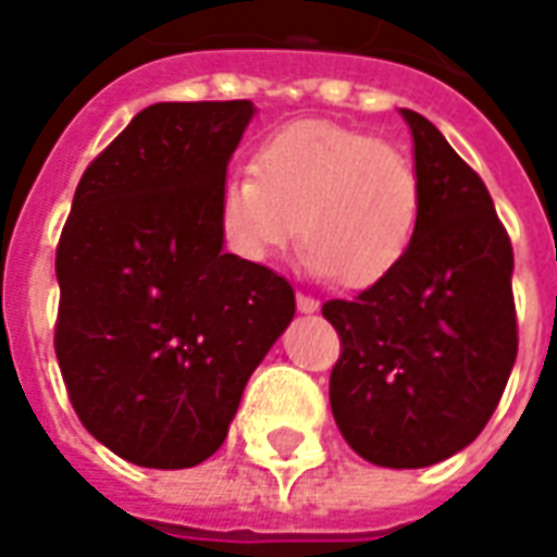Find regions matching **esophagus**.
I'll return each mask as SVG.
<instances>
[{
	"label": "esophagus",
	"mask_w": 557,
	"mask_h": 557,
	"mask_svg": "<svg viewBox=\"0 0 557 557\" xmlns=\"http://www.w3.org/2000/svg\"><path fill=\"white\" fill-rule=\"evenodd\" d=\"M295 305H298V310H301V313H317L319 310V301H313V298H310V295H305V292H298V295H295Z\"/></svg>",
	"instance_id": "34e87169"
}]
</instances>
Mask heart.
<instances>
[{
    "mask_svg": "<svg viewBox=\"0 0 557 557\" xmlns=\"http://www.w3.org/2000/svg\"><path fill=\"white\" fill-rule=\"evenodd\" d=\"M422 181L395 144L325 120L274 132L252 171L225 177L216 223L228 250L262 265L301 232L305 268L349 289L395 274L413 247Z\"/></svg>",
    "mask_w": 557,
    "mask_h": 557,
    "instance_id": "heart-1",
    "label": "heart"
}]
</instances>
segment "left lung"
<instances>
[{"mask_svg":"<svg viewBox=\"0 0 557 557\" xmlns=\"http://www.w3.org/2000/svg\"><path fill=\"white\" fill-rule=\"evenodd\" d=\"M413 132L422 216L395 274L352 301H325L341 334L329 398L356 453L380 468H428L476 441L516 364L512 247L495 201L434 123Z\"/></svg>","mask_w":557,"mask_h":557,"instance_id":"8db88e82","label":"left lung"}]
</instances>
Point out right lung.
<instances>
[{
  "instance_id": "obj_1",
  "label": "right lung",
  "mask_w": 557,
  "mask_h": 557,
  "mask_svg": "<svg viewBox=\"0 0 557 557\" xmlns=\"http://www.w3.org/2000/svg\"><path fill=\"white\" fill-rule=\"evenodd\" d=\"M256 108L159 102L89 162L57 247V361L77 419L138 468L223 446L295 292L223 250L216 201Z\"/></svg>"
}]
</instances>
